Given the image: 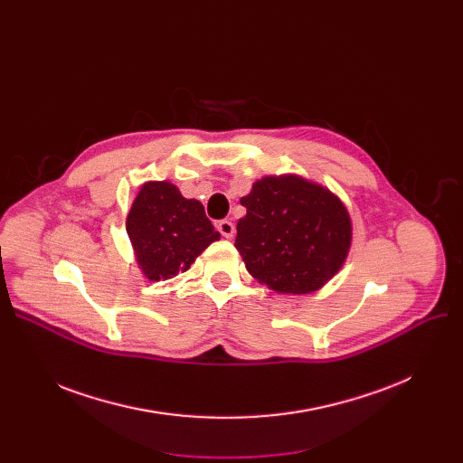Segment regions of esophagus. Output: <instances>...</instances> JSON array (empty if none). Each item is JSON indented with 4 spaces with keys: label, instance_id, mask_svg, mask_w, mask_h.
I'll list each match as a JSON object with an SVG mask.
<instances>
[{
    "label": "esophagus",
    "instance_id": "34e87169",
    "mask_svg": "<svg viewBox=\"0 0 463 463\" xmlns=\"http://www.w3.org/2000/svg\"><path fill=\"white\" fill-rule=\"evenodd\" d=\"M217 231L222 232V236H225V238H232L234 236V223L229 222V219H223V222L217 223Z\"/></svg>",
    "mask_w": 463,
    "mask_h": 463
}]
</instances>
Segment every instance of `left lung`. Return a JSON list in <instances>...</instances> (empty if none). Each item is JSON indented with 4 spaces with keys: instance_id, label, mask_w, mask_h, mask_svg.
Wrapping results in <instances>:
<instances>
[{
    "instance_id": "1",
    "label": "left lung",
    "mask_w": 463,
    "mask_h": 463,
    "mask_svg": "<svg viewBox=\"0 0 463 463\" xmlns=\"http://www.w3.org/2000/svg\"><path fill=\"white\" fill-rule=\"evenodd\" d=\"M236 250L248 272L279 295L325 287L349 255L353 223L328 187L298 175L264 176L240 199Z\"/></svg>"
}]
</instances>
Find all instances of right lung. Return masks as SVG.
<instances>
[{"label": "right lung", "mask_w": 463, "mask_h": 463, "mask_svg": "<svg viewBox=\"0 0 463 463\" xmlns=\"http://www.w3.org/2000/svg\"><path fill=\"white\" fill-rule=\"evenodd\" d=\"M135 260L148 281L175 278L222 238L204 213V206L182 197L166 180L138 187L126 222Z\"/></svg>", "instance_id": "1"}]
</instances>
